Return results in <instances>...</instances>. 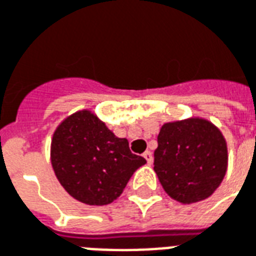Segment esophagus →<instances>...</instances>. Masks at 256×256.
Here are the masks:
<instances>
[{"label": "esophagus", "instance_id": "obj_1", "mask_svg": "<svg viewBox=\"0 0 256 256\" xmlns=\"http://www.w3.org/2000/svg\"><path fill=\"white\" fill-rule=\"evenodd\" d=\"M142 156L146 158V163L152 164V162H154V156H152V152H150V150H146V152L142 154Z\"/></svg>", "mask_w": 256, "mask_h": 256}]
</instances>
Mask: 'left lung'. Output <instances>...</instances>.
<instances>
[{"instance_id": "left-lung-1", "label": "left lung", "mask_w": 256, "mask_h": 256, "mask_svg": "<svg viewBox=\"0 0 256 256\" xmlns=\"http://www.w3.org/2000/svg\"><path fill=\"white\" fill-rule=\"evenodd\" d=\"M154 170L172 199L184 204L207 199L226 175L224 138L200 118L167 122L158 136Z\"/></svg>"}]
</instances>
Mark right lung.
I'll return each mask as SVG.
<instances>
[{"label": "right lung", "mask_w": 256, "mask_h": 256, "mask_svg": "<svg viewBox=\"0 0 256 256\" xmlns=\"http://www.w3.org/2000/svg\"><path fill=\"white\" fill-rule=\"evenodd\" d=\"M52 166L65 191L89 206H106L122 195L146 159L126 138H116L89 110L61 122L52 138Z\"/></svg>", "instance_id": "1"}]
</instances>
